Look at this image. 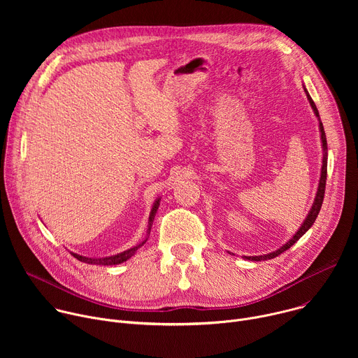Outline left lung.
Segmentation results:
<instances>
[{
	"label": "left lung",
	"mask_w": 358,
	"mask_h": 358,
	"mask_svg": "<svg viewBox=\"0 0 358 358\" xmlns=\"http://www.w3.org/2000/svg\"><path fill=\"white\" fill-rule=\"evenodd\" d=\"M303 89H304V93L306 96H308V100L309 103L315 112V116L317 117V122H319V131H320V140H322V150H323V159H322V171H320V180H319V187H317V192H316V196H315V201H313V206L310 208V211L308 213V215H306L304 221L301 222L300 228L294 232V235L286 242L283 243L280 248H278L276 250L271 252V253H266V255H259V257H242L243 259H248V261H253V262H258V261H268V259H273L276 258L278 255L283 253L285 250H287L290 246H293L306 232H308L312 225L315 224L319 213H320V208H322V203H323V198H324V188H326V177H327V140H326V133H324V129H323V123L320 120V115H319V110L315 105L313 99L310 97L308 89H306L304 83H303ZM229 255H235L232 252H228Z\"/></svg>",
	"instance_id": "8db88e82"
}]
</instances>
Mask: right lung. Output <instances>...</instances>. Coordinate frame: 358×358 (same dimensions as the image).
Returning a JSON list of instances; mask_svg holds the SVG:
<instances>
[{
	"mask_svg": "<svg viewBox=\"0 0 358 358\" xmlns=\"http://www.w3.org/2000/svg\"><path fill=\"white\" fill-rule=\"evenodd\" d=\"M160 201L162 198L159 196L155 203H152V208L150 211V215H148V225H147V232H145V236L141 242H138L137 245L117 253V255H112V257H106V258H89V257H83V255H79V253H75V252H71L73 257L80 261V262H85V264H89V265H101V266H110V265H119V264H123L126 261H129L133 255L145 243V241L148 239L150 236V231H151V227H152V221H155V217L157 214V210L160 207Z\"/></svg>",
	"mask_w": 358,
	"mask_h": 358,
	"instance_id": "add662e5",
	"label": "right lung"
}]
</instances>
